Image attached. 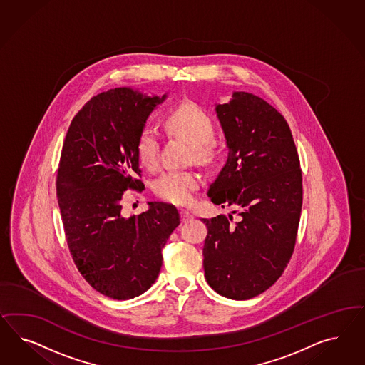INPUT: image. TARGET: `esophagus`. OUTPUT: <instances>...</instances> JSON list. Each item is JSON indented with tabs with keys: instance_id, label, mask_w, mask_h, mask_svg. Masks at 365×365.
<instances>
[{
	"instance_id": "obj_1",
	"label": "esophagus",
	"mask_w": 365,
	"mask_h": 365,
	"mask_svg": "<svg viewBox=\"0 0 365 365\" xmlns=\"http://www.w3.org/2000/svg\"><path fill=\"white\" fill-rule=\"evenodd\" d=\"M180 215H182V221L188 222L194 218V215L187 210H180Z\"/></svg>"
}]
</instances>
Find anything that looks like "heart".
<instances>
[{
	"label": "heart",
	"instance_id": "1",
	"mask_svg": "<svg viewBox=\"0 0 365 365\" xmlns=\"http://www.w3.org/2000/svg\"><path fill=\"white\" fill-rule=\"evenodd\" d=\"M167 133L186 139L192 147V158L207 165L217 156L214 140L215 124L210 115L194 101H183L173 107L165 116ZM135 151L139 162L154 168L159 158V138L151 127H144L136 138ZM200 178L194 171L170 170L154 182V192L163 200L175 205H187L192 192L199 187Z\"/></svg>",
	"mask_w": 365,
	"mask_h": 365
}]
</instances>
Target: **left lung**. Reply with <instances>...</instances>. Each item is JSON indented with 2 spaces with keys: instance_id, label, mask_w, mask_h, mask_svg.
I'll use <instances>...</instances> for the list:
<instances>
[{
  "instance_id": "8db88e82",
  "label": "left lung",
  "mask_w": 365,
  "mask_h": 365,
  "mask_svg": "<svg viewBox=\"0 0 365 365\" xmlns=\"http://www.w3.org/2000/svg\"><path fill=\"white\" fill-rule=\"evenodd\" d=\"M229 156L207 195L237 206L232 215L203 218V269L223 297L249 299L282 276L293 255L302 206V174L289 124L265 100L247 92L215 107Z\"/></svg>"
}]
</instances>
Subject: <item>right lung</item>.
<instances>
[{
    "label": "right lung",
    "instance_id": "obj_1",
    "mask_svg": "<svg viewBox=\"0 0 365 365\" xmlns=\"http://www.w3.org/2000/svg\"><path fill=\"white\" fill-rule=\"evenodd\" d=\"M165 98L101 92L76 113L63 144L56 190L68 249L80 274L110 299H133L154 284L180 223L177 207L163 202L138 217L122 212L124 191L144 190L136 138Z\"/></svg>",
    "mask_w": 365,
    "mask_h": 365
}]
</instances>
